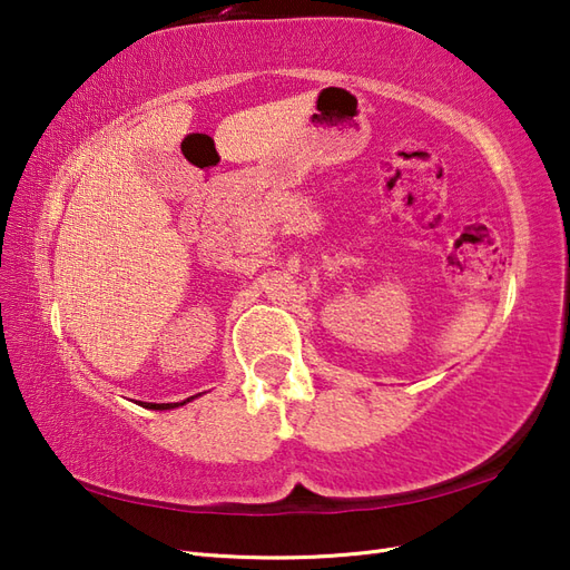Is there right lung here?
I'll return each instance as SVG.
<instances>
[{
	"mask_svg": "<svg viewBox=\"0 0 570 570\" xmlns=\"http://www.w3.org/2000/svg\"><path fill=\"white\" fill-rule=\"evenodd\" d=\"M189 400H195V396H189ZM189 400H185V402H180V404H151V402H140V406H145V409H154V411H166V409L183 406V404H187Z\"/></svg>",
	"mask_w": 570,
	"mask_h": 570,
	"instance_id": "1",
	"label": "right lung"
}]
</instances>
